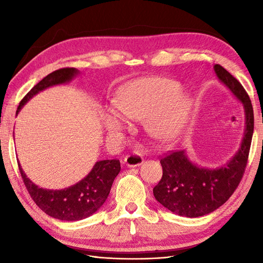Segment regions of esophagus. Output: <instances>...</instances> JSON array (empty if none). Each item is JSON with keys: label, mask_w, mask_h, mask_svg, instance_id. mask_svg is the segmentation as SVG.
<instances>
[{"label": "esophagus", "mask_w": 263, "mask_h": 263, "mask_svg": "<svg viewBox=\"0 0 263 263\" xmlns=\"http://www.w3.org/2000/svg\"><path fill=\"white\" fill-rule=\"evenodd\" d=\"M143 163V157L141 154L139 153H132L130 155L125 156L124 158V164L127 167H138Z\"/></svg>", "instance_id": "1"}]
</instances>
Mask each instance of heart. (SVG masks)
Returning <instances> with one entry per match:
<instances>
[{
  "label": "heart",
  "mask_w": 263,
  "mask_h": 263,
  "mask_svg": "<svg viewBox=\"0 0 263 263\" xmlns=\"http://www.w3.org/2000/svg\"><path fill=\"white\" fill-rule=\"evenodd\" d=\"M181 86L165 78H141L122 87L114 105L106 109L104 122L111 133L131 126L132 120H146L150 135L173 140L185 126L191 100L180 95Z\"/></svg>",
  "instance_id": "1"
}]
</instances>
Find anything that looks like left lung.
<instances>
[{
	"label": "left lung",
	"mask_w": 263,
	"mask_h": 263,
	"mask_svg": "<svg viewBox=\"0 0 263 263\" xmlns=\"http://www.w3.org/2000/svg\"><path fill=\"white\" fill-rule=\"evenodd\" d=\"M216 74L230 89L245 110V131L236 155L221 167L203 168L193 164L184 150L170 152L160 159L163 177L154 187L159 203L174 214L195 218L208 215L224 204L244 175L254 128L253 107L243 86L221 65L214 66Z\"/></svg>",
	"instance_id": "left-lung-1"
}]
</instances>
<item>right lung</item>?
Segmentation results:
<instances>
[{"label":"right lung","mask_w":263,"mask_h":263,"mask_svg":"<svg viewBox=\"0 0 263 263\" xmlns=\"http://www.w3.org/2000/svg\"><path fill=\"white\" fill-rule=\"evenodd\" d=\"M79 73L74 68H63L52 72L39 81L19 103L16 113L39 91L70 81ZM19 171L31 199L45 214L60 220H81L95 214L107 199L111 184L121 171L120 160L97 161L91 172L80 182L63 190L38 187L27 177L18 161Z\"/></svg>","instance_id":"obj_1"}]
</instances>
